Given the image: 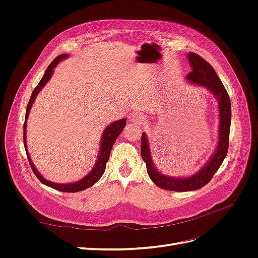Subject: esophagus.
Wrapping results in <instances>:
<instances>
[{"mask_svg":"<svg viewBox=\"0 0 258 258\" xmlns=\"http://www.w3.org/2000/svg\"><path fill=\"white\" fill-rule=\"evenodd\" d=\"M128 119H129V121H130V123L135 124V126H139V124L143 123V121H144V116L141 115V114L137 113V112H131V113L129 114V116H128Z\"/></svg>","mask_w":258,"mask_h":258,"instance_id":"esophagus-1","label":"esophagus"}]
</instances>
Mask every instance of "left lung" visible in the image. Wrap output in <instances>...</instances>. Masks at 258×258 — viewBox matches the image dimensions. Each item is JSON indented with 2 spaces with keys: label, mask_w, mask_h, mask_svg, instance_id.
I'll list each match as a JSON object with an SVG mask.
<instances>
[{
  "label": "left lung",
  "mask_w": 258,
  "mask_h": 258,
  "mask_svg": "<svg viewBox=\"0 0 258 258\" xmlns=\"http://www.w3.org/2000/svg\"><path fill=\"white\" fill-rule=\"evenodd\" d=\"M188 60L192 71L187 74L186 79L195 85L204 86V87L212 91L218 99V105H220V140H218L215 154L198 173L186 178H172L159 173L156 170L151 158L150 146H148L146 136L144 134L142 135L141 155L146 163L148 176L151 177L155 185H157L160 188L172 191H190L206 186L212 179L218 168L221 167L226 155H227L229 145L231 106L228 92L225 89L214 69L204 58L195 52H189Z\"/></svg>",
  "instance_id": "1"
}]
</instances>
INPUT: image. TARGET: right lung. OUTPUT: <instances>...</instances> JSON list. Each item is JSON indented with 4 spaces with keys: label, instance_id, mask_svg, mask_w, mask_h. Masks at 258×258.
Masks as SVG:
<instances>
[{
    "label": "right lung",
    "instance_id": "obj_1",
    "mask_svg": "<svg viewBox=\"0 0 258 258\" xmlns=\"http://www.w3.org/2000/svg\"><path fill=\"white\" fill-rule=\"evenodd\" d=\"M68 57V54L63 53V54H59L58 57L54 58L52 60L51 63L48 66L47 70L45 71V74L43 75L42 80L40 81V83L37 84L36 87L34 88L32 95L30 97L29 100V103L27 105V111H26V119H25V123H23V144H25V148H26V153L28 156V160L29 163L31 166V169L34 172V174L36 175V177L40 179V182L43 183L44 185H47L53 189H57L59 191H63V192H76V191H81L84 190L86 188H88V187L92 186L95 183H97V181H99L100 177L102 176V174L104 173L105 168H106V162L110 158V154H111V150L112 147L116 141V139L118 138V136L120 135V132L122 131V129L126 126V119L122 118L120 120H117L113 123H111L110 126H108L104 132H103V137L102 140H101V151L99 154V158L97 161V165L93 167V169L91 170V172L89 174L86 175L85 177H83L81 181H77L75 183H71V184H56V183H51L47 179H45L40 173H38V171L35 169L34 165L32 163V160L30 159V156L28 154V150H27V142H26V122H27V118H28V115L30 112V108L32 106V103L34 102L35 97L40 90L44 87L45 84L47 83L50 79V76L52 75V70L53 68L57 66L58 62L62 59H64Z\"/></svg>",
    "mask_w": 258,
    "mask_h": 258
}]
</instances>
